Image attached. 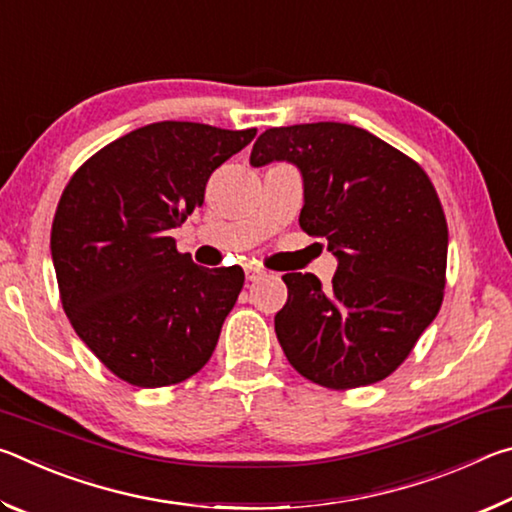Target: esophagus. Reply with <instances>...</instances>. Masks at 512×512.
<instances>
[{
    "label": "esophagus",
    "mask_w": 512,
    "mask_h": 512,
    "mask_svg": "<svg viewBox=\"0 0 512 512\" xmlns=\"http://www.w3.org/2000/svg\"><path fill=\"white\" fill-rule=\"evenodd\" d=\"M266 275V271L262 266H257V264H246V280H250V282H255V280H259V277H264Z\"/></svg>",
    "instance_id": "34e87169"
}]
</instances>
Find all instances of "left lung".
<instances>
[{
    "label": "left lung",
    "mask_w": 512,
    "mask_h": 512,
    "mask_svg": "<svg viewBox=\"0 0 512 512\" xmlns=\"http://www.w3.org/2000/svg\"><path fill=\"white\" fill-rule=\"evenodd\" d=\"M282 160L305 185L300 228L325 239L339 266L327 289L311 273L282 275L289 298L275 314L277 341L314 384H375L409 357L443 305V205L418 162L350 124L268 128L250 164Z\"/></svg>",
    "instance_id": "obj_1"
}]
</instances>
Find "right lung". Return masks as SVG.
<instances>
[{
    "mask_svg": "<svg viewBox=\"0 0 512 512\" xmlns=\"http://www.w3.org/2000/svg\"><path fill=\"white\" fill-rule=\"evenodd\" d=\"M255 133L194 121L142 126L94 153L60 196L51 259L63 309L128 384L171 386L210 361L244 271L194 264L169 232L203 205L212 171Z\"/></svg>",
    "mask_w": 512,
    "mask_h": 512,
    "instance_id": "add662e5",
    "label": "right lung"
}]
</instances>
